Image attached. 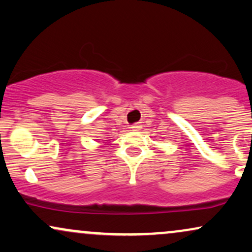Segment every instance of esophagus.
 <instances>
[{
	"label": "esophagus",
	"mask_w": 252,
	"mask_h": 252,
	"mask_svg": "<svg viewBox=\"0 0 252 252\" xmlns=\"http://www.w3.org/2000/svg\"><path fill=\"white\" fill-rule=\"evenodd\" d=\"M138 128H141V124H139V123H136V124H133V126H131V129L137 130Z\"/></svg>",
	"instance_id": "obj_1"
}]
</instances>
